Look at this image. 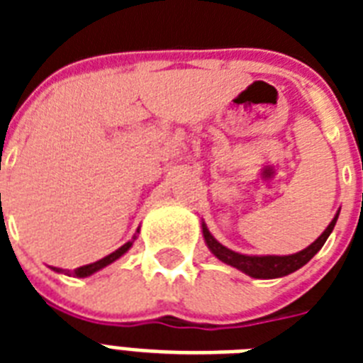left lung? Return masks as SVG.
I'll return each instance as SVG.
<instances>
[{
	"mask_svg": "<svg viewBox=\"0 0 363 363\" xmlns=\"http://www.w3.org/2000/svg\"><path fill=\"white\" fill-rule=\"evenodd\" d=\"M336 220H338V213L336 216L333 218V221L327 225V229L323 230L322 234L318 236L316 242L311 243L307 249L303 251L296 252V255H289V256H247V255H240V252H234L227 247L221 245L216 238H214L213 234L209 233L207 225L201 223V229H203V238L209 245L211 252L216 256L218 259H221L223 264L227 265H233V267L240 269L242 272L249 274L252 278H281V277H287L291 272L298 271L300 267L309 262L316 252L320 251L325 243V240L329 238V234L333 233L336 225Z\"/></svg>",
	"mask_w": 363,
	"mask_h": 363,
	"instance_id": "obj_1",
	"label": "left lung"
}]
</instances>
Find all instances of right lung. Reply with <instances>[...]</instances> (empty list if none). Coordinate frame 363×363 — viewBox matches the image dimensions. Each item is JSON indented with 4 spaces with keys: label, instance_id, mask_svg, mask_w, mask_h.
<instances>
[{
    "label": "right lung",
    "instance_id": "1",
    "mask_svg": "<svg viewBox=\"0 0 363 363\" xmlns=\"http://www.w3.org/2000/svg\"><path fill=\"white\" fill-rule=\"evenodd\" d=\"M134 240H136V236H134V238L130 240V242L125 243V245H121L120 249H116V251H114V252H111V255H108V256H105V258H101V259H98V262H94V264H89V265H83V267L74 269L72 274H74V277H78V278L91 277V274H94L96 271H99V269L107 267L108 264H112V262H116V259L120 258V256H123L125 252L129 251L130 247H133ZM52 269H54V271H56V272H62V269H56V267H52ZM67 272H69V271H67ZM67 272H65V274H67Z\"/></svg>",
    "mask_w": 363,
    "mask_h": 363
}]
</instances>
